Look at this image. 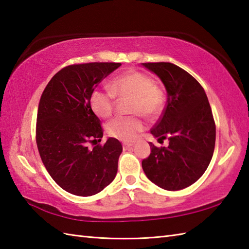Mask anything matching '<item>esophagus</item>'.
I'll return each instance as SVG.
<instances>
[{
  "instance_id": "34e87169",
  "label": "esophagus",
  "mask_w": 249,
  "mask_h": 249,
  "mask_svg": "<svg viewBox=\"0 0 249 249\" xmlns=\"http://www.w3.org/2000/svg\"><path fill=\"white\" fill-rule=\"evenodd\" d=\"M133 145H134L133 142H124V143H123L124 149H127V147H130V146H133Z\"/></svg>"
}]
</instances>
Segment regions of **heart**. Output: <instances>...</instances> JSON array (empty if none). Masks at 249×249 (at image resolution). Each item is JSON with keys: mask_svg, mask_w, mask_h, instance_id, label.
<instances>
[{"mask_svg": "<svg viewBox=\"0 0 249 249\" xmlns=\"http://www.w3.org/2000/svg\"><path fill=\"white\" fill-rule=\"evenodd\" d=\"M110 88L112 93L99 89L92 93L91 107L100 118L107 119L114 112V94L119 98H131L128 111L135 115L116 116L107 124V131L113 138L134 141L145 128L140 115L147 120H155L162 112L163 93L149 75L137 70H129L114 78Z\"/></svg>", "mask_w": 249, "mask_h": 249, "instance_id": "obj_1", "label": "heart"}]
</instances>
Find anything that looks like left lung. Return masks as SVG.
Wrapping results in <instances>:
<instances>
[{"instance_id":"left-lung-1","label":"left lung","mask_w":249,"mask_h":249,"mask_svg":"<svg viewBox=\"0 0 249 249\" xmlns=\"http://www.w3.org/2000/svg\"><path fill=\"white\" fill-rule=\"evenodd\" d=\"M160 78L167 89V104L151 129L168 146L151 145L142 160L147 178L166 190L186 188L202 177L212 160L216 126L203 88L183 68L172 63H143Z\"/></svg>"}]
</instances>
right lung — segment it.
Returning <instances> with one entry per match:
<instances>
[{
  "instance_id": "add662e5",
  "label": "right lung",
  "mask_w": 249,
  "mask_h": 249,
  "mask_svg": "<svg viewBox=\"0 0 249 249\" xmlns=\"http://www.w3.org/2000/svg\"><path fill=\"white\" fill-rule=\"evenodd\" d=\"M121 65L113 62L68 65L51 78L41 94L37 149L51 178L72 195H96L118 172L123 147L115 138L100 144L102 122L93 112L89 98L103 79Z\"/></svg>"
}]
</instances>
